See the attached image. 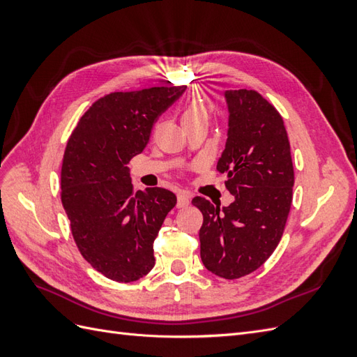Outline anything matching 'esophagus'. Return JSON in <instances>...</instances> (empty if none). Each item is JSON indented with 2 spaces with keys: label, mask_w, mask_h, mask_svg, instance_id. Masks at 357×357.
Returning <instances> with one entry per match:
<instances>
[{
  "label": "esophagus",
  "mask_w": 357,
  "mask_h": 357,
  "mask_svg": "<svg viewBox=\"0 0 357 357\" xmlns=\"http://www.w3.org/2000/svg\"><path fill=\"white\" fill-rule=\"evenodd\" d=\"M190 202V195L189 192H185V190H178L177 192V207L183 208V207H188Z\"/></svg>",
  "instance_id": "obj_1"
}]
</instances>
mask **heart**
Wrapping results in <instances>:
<instances>
[{
  "mask_svg": "<svg viewBox=\"0 0 357 357\" xmlns=\"http://www.w3.org/2000/svg\"><path fill=\"white\" fill-rule=\"evenodd\" d=\"M180 119H181V123L185 128L199 123V122H207L208 121V110H207V107H205V104L202 102V100L193 98L183 105Z\"/></svg>",
  "mask_w": 357,
  "mask_h": 357,
  "instance_id": "b5f03b06",
  "label": "heart"
}]
</instances>
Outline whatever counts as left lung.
<instances>
[{
	"label": "left lung",
	"instance_id": "left-lung-1",
	"mask_svg": "<svg viewBox=\"0 0 357 357\" xmlns=\"http://www.w3.org/2000/svg\"><path fill=\"white\" fill-rule=\"evenodd\" d=\"M228 139L218 162L226 172L228 207L195 197L202 213L201 259L213 274L235 280L264 265L278 245L291 205L295 174L283 117L256 91H226Z\"/></svg>",
	"mask_w": 357,
	"mask_h": 357
}]
</instances>
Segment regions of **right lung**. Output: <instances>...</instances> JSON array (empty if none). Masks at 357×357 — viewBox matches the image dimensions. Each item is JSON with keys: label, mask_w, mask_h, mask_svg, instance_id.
I'll return each instance as SVG.
<instances>
[{"label": "right lung", "mask_w": 357, "mask_h": 357, "mask_svg": "<svg viewBox=\"0 0 357 357\" xmlns=\"http://www.w3.org/2000/svg\"><path fill=\"white\" fill-rule=\"evenodd\" d=\"M186 86L112 92L95 101L71 132L61 169V199L73 238L93 269L131 283L155 266L153 241L174 193H134L126 167L149 143L158 117Z\"/></svg>", "instance_id": "add662e5"}]
</instances>
